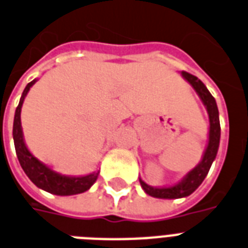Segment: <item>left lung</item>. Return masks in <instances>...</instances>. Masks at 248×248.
<instances>
[{
	"mask_svg": "<svg viewBox=\"0 0 248 248\" xmlns=\"http://www.w3.org/2000/svg\"><path fill=\"white\" fill-rule=\"evenodd\" d=\"M182 76L186 78L187 81L190 82L191 85L194 86L197 94L200 95L201 100L204 102L206 106L209 113V120H210V132H209V144L208 148L205 150L204 158L200 162V164L195 167L194 170H191L182 182H180L176 186L172 187H164V188H155L146 185L142 180H140L141 187L148 195L153 197H159V199H180V197H186L191 195L196 190L197 187L200 186L205 177L208 174L210 170L211 164L214 162L217 153L219 148V140H220V124H219V112L218 107L215 103L214 96L211 95L210 92L206 89V86L196 78V76L191 75L188 72L182 71Z\"/></svg>",
	"mask_w": 248,
	"mask_h": 248,
	"instance_id": "1",
	"label": "left lung"
}]
</instances>
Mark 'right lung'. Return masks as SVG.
Wrapping results in <instances>:
<instances>
[{
  "label": "right lung",
  "instance_id": "1",
  "mask_svg": "<svg viewBox=\"0 0 248 248\" xmlns=\"http://www.w3.org/2000/svg\"><path fill=\"white\" fill-rule=\"evenodd\" d=\"M35 80L30 81L23 92V96L20 99V103L16 108L15 118H14V142H15L16 155L19 159V163L26 176L29 177L30 181L42 190L51 192L60 196H68V195L81 194L84 191L89 190L92 185L96 181L99 173H92L85 177H66L61 176L58 173L53 172L40 163L35 156L30 154L28 148L25 146L23 139V131H21V122H20V112L23 106L24 98L29 92L30 86L33 85Z\"/></svg>",
  "mask_w": 248,
  "mask_h": 248
}]
</instances>
